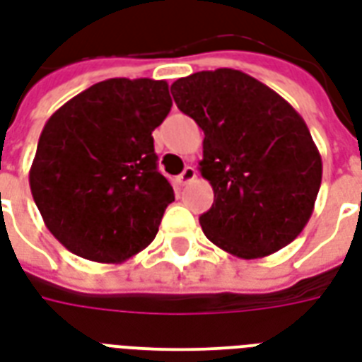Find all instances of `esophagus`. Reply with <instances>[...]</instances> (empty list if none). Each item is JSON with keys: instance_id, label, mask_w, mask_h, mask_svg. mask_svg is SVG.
<instances>
[{"instance_id": "34e87169", "label": "esophagus", "mask_w": 362, "mask_h": 362, "mask_svg": "<svg viewBox=\"0 0 362 362\" xmlns=\"http://www.w3.org/2000/svg\"><path fill=\"white\" fill-rule=\"evenodd\" d=\"M195 176H197V170H195L194 167H186L182 170L180 176H178V184H180V186H186V184H189V182L194 180Z\"/></svg>"}]
</instances>
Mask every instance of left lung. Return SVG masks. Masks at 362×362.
I'll list each match as a JSON object with an SVG mask.
<instances>
[{
	"label": "left lung",
	"instance_id": "8db88e82",
	"mask_svg": "<svg viewBox=\"0 0 362 362\" xmlns=\"http://www.w3.org/2000/svg\"><path fill=\"white\" fill-rule=\"evenodd\" d=\"M205 132L199 170L215 202L199 216L211 242L242 259L270 255L301 234L322 180V159L301 115L242 71L216 69L170 86Z\"/></svg>",
	"mask_w": 362,
	"mask_h": 362
}]
</instances>
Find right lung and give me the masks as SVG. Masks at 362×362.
Instances as JSON below:
<instances>
[{
  "label": "right lung",
  "instance_id": "1",
  "mask_svg": "<svg viewBox=\"0 0 362 362\" xmlns=\"http://www.w3.org/2000/svg\"><path fill=\"white\" fill-rule=\"evenodd\" d=\"M170 107L165 80L109 78L45 122L30 168L32 197L71 253L122 263L153 242L174 189L157 170L151 132Z\"/></svg>",
  "mask_w": 362,
  "mask_h": 362
}]
</instances>
